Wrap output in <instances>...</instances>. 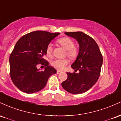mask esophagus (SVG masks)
Segmentation results:
<instances>
[{
    "label": "esophagus",
    "instance_id": "34e87169",
    "mask_svg": "<svg viewBox=\"0 0 121 121\" xmlns=\"http://www.w3.org/2000/svg\"><path fill=\"white\" fill-rule=\"evenodd\" d=\"M61 73V71H60V70H57V73L58 74H60Z\"/></svg>",
    "mask_w": 121,
    "mask_h": 121
}]
</instances>
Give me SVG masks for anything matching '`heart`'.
<instances>
[{"label": "heart", "mask_w": 121, "mask_h": 121, "mask_svg": "<svg viewBox=\"0 0 121 121\" xmlns=\"http://www.w3.org/2000/svg\"><path fill=\"white\" fill-rule=\"evenodd\" d=\"M57 42L60 44L64 49L67 51V55L71 59H74L77 57L78 54V49L77 47L74 46V42L73 40L68 37H64L57 40ZM53 52V47L51 44H49L47 45L46 48V53L48 56H51ZM69 61L68 59H56L52 61L51 64L54 68L63 70L66 66L69 64Z\"/></svg>", "instance_id": "b5f03b06"}]
</instances>
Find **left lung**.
<instances>
[{"mask_svg": "<svg viewBox=\"0 0 121 121\" xmlns=\"http://www.w3.org/2000/svg\"><path fill=\"white\" fill-rule=\"evenodd\" d=\"M79 44V52L71 66L78 73L66 72L68 78L62 87L70 93L82 94L89 90L99 77L103 59L98 45L93 39L82 32H65Z\"/></svg>", "mask_w": 121, "mask_h": 121, "instance_id": "8db88e82", "label": "left lung"}]
</instances>
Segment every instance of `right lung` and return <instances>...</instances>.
Segmentation results:
<instances>
[{
	"label": "right lung",
	"mask_w": 121,
	"mask_h": 121,
	"mask_svg": "<svg viewBox=\"0 0 121 121\" xmlns=\"http://www.w3.org/2000/svg\"><path fill=\"white\" fill-rule=\"evenodd\" d=\"M59 34L36 30L25 35L17 41L9 56V70L13 84L20 91L28 94L40 91L50 76L56 73L43 57L47 54V45ZM39 63L45 65L44 71L37 69Z\"/></svg>",
	"instance_id": "obj_1"
}]
</instances>
